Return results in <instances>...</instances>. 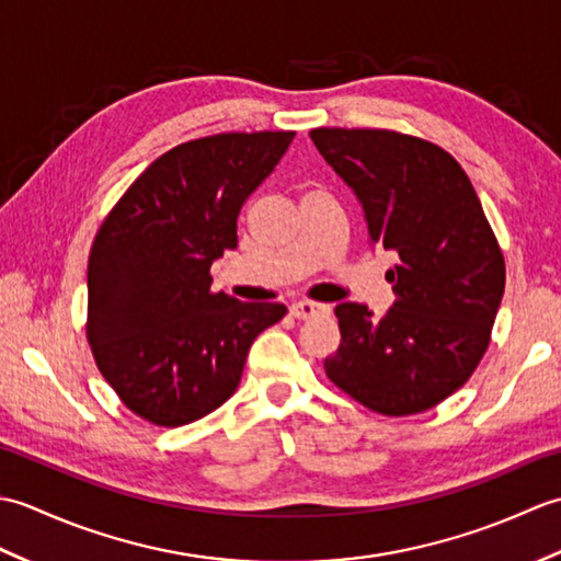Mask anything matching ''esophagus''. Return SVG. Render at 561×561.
<instances>
[{"label": "esophagus", "mask_w": 561, "mask_h": 561, "mask_svg": "<svg viewBox=\"0 0 561 561\" xmlns=\"http://www.w3.org/2000/svg\"><path fill=\"white\" fill-rule=\"evenodd\" d=\"M328 311H330V306L316 304V301H296V304H291V316H294V318H301V320L323 316V313H328Z\"/></svg>", "instance_id": "obj_1"}]
</instances>
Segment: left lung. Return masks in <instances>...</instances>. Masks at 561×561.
I'll list each match as a JSON object with an SVG mask.
<instances>
[{"label": "left lung", "mask_w": 561, "mask_h": 561, "mask_svg": "<svg viewBox=\"0 0 561 561\" xmlns=\"http://www.w3.org/2000/svg\"><path fill=\"white\" fill-rule=\"evenodd\" d=\"M311 139L359 199L371 245L396 250L383 316L335 308L328 378L368 410L434 408L478 368L504 296V255L468 173L448 151L390 129L318 127Z\"/></svg>", "instance_id": "8db88e82"}]
</instances>
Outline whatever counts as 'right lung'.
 I'll return each mask as SVG.
<instances>
[{
  "label": "right lung",
  "instance_id": "obj_1",
  "mask_svg": "<svg viewBox=\"0 0 561 561\" xmlns=\"http://www.w3.org/2000/svg\"><path fill=\"white\" fill-rule=\"evenodd\" d=\"M294 133H229L165 151L105 217L91 245L87 337L129 410L159 426L214 412L241 383L250 344L287 313L211 291L238 245L243 202Z\"/></svg>",
  "mask_w": 561,
  "mask_h": 561
}]
</instances>
